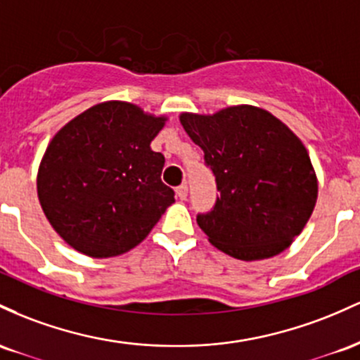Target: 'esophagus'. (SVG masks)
Returning a JSON list of instances; mask_svg holds the SVG:
<instances>
[{"label": "esophagus", "instance_id": "34e87169", "mask_svg": "<svg viewBox=\"0 0 360 360\" xmlns=\"http://www.w3.org/2000/svg\"><path fill=\"white\" fill-rule=\"evenodd\" d=\"M187 193H188L187 185H180V187H176V197H179L180 200L187 199Z\"/></svg>", "mask_w": 360, "mask_h": 360}]
</instances>
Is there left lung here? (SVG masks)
<instances>
[{
  "label": "left lung",
  "mask_w": 360,
  "mask_h": 360,
  "mask_svg": "<svg viewBox=\"0 0 360 360\" xmlns=\"http://www.w3.org/2000/svg\"><path fill=\"white\" fill-rule=\"evenodd\" d=\"M180 122L216 175V205L197 224L217 250L238 260L276 257L313 214L318 179L302 141L253 105L216 114L181 112Z\"/></svg>",
  "instance_id": "obj_1"
}]
</instances>
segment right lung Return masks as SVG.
Instances as JSON below:
<instances>
[{
    "label": "right lung",
    "mask_w": 360,
    "mask_h": 360,
    "mask_svg": "<svg viewBox=\"0 0 360 360\" xmlns=\"http://www.w3.org/2000/svg\"><path fill=\"white\" fill-rule=\"evenodd\" d=\"M167 120L139 105L108 100L56 132L40 160L37 195L71 248L91 258L127 253L175 202L161 181L165 156L151 149Z\"/></svg>",
    "instance_id": "right-lung-1"
}]
</instances>
